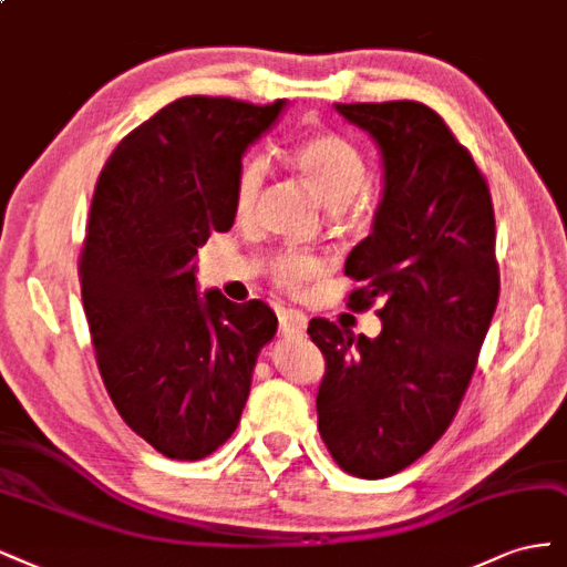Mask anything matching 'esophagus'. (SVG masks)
Segmentation results:
<instances>
[{
	"instance_id": "1",
	"label": "esophagus",
	"mask_w": 567,
	"mask_h": 567,
	"mask_svg": "<svg viewBox=\"0 0 567 567\" xmlns=\"http://www.w3.org/2000/svg\"><path fill=\"white\" fill-rule=\"evenodd\" d=\"M308 327V318L301 313V310H282L280 313V332L285 337H303Z\"/></svg>"
}]
</instances>
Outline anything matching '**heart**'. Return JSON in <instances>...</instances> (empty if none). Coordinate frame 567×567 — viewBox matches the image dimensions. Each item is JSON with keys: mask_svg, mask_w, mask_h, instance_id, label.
Segmentation results:
<instances>
[{"mask_svg": "<svg viewBox=\"0 0 567 567\" xmlns=\"http://www.w3.org/2000/svg\"><path fill=\"white\" fill-rule=\"evenodd\" d=\"M291 167L297 169L303 184L330 212L353 207L360 218L372 212V197L364 190L370 176V164L353 141L337 132H318L295 143L289 151ZM266 181V164L259 157L243 162L235 181V214L245 218L257 207ZM320 272L318 259L308 254H280L270 264L272 282L295 291L313 280Z\"/></svg>", "mask_w": 567, "mask_h": 567, "instance_id": "b5f03b06", "label": "heart"}]
</instances>
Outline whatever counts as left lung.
I'll return each mask as SVG.
<instances>
[{
  "label": "left lung",
  "mask_w": 567,
  "mask_h": 567,
  "mask_svg": "<svg viewBox=\"0 0 567 567\" xmlns=\"http://www.w3.org/2000/svg\"><path fill=\"white\" fill-rule=\"evenodd\" d=\"M334 107L383 162L372 233L343 268L362 282L346 306L379 301L381 334L308 322L327 362L318 429L346 473L374 481L426 454L462 405L499 299L495 209L478 164L429 105Z\"/></svg>",
  "instance_id": "8db88e82"
}]
</instances>
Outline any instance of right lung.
<instances>
[{"label":"right lung","instance_id":"obj_1","mask_svg":"<svg viewBox=\"0 0 567 567\" xmlns=\"http://www.w3.org/2000/svg\"><path fill=\"white\" fill-rule=\"evenodd\" d=\"M285 105H164L117 143L91 199L80 280L99 372L126 426L169 460H205L228 441L278 330L259 299L199 295L195 257L233 228L243 155Z\"/></svg>","mask_w":567,"mask_h":567}]
</instances>
